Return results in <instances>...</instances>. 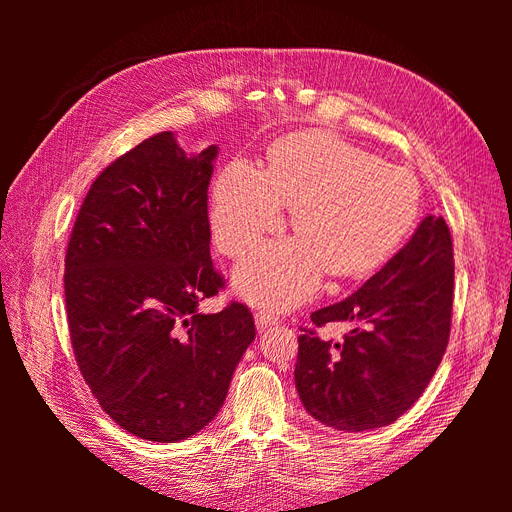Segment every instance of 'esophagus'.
<instances>
[{
	"label": "esophagus",
	"mask_w": 512,
	"mask_h": 512,
	"mask_svg": "<svg viewBox=\"0 0 512 512\" xmlns=\"http://www.w3.org/2000/svg\"><path fill=\"white\" fill-rule=\"evenodd\" d=\"M256 327L262 331V329H267V327H271V324H275L277 320V314H273V312H269V309H258L256 312Z\"/></svg>",
	"instance_id": "esophagus-1"
}]
</instances>
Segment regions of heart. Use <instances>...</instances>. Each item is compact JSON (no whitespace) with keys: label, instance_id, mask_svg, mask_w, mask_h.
<instances>
[{"label":"heart","instance_id":"b5f03b06","mask_svg":"<svg viewBox=\"0 0 512 512\" xmlns=\"http://www.w3.org/2000/svg\"><path fill=\"white\" fill-rule=\"evenodd\" d=\"M292 209L299 237L260 247L235 273L254 303L297 305L318 290L324 269L356 277L404 239L421 207L408 168L382 162L327 132L290 136L271 153L269 170L230 162L213 190L211 226L230 258L252 252Z\"/></svg>","mask_w":512,"mask_h":512}]
</instances>
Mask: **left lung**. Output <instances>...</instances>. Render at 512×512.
<instances>
[{"label":"left lung","mask_w":512,"mask_h":512,"mask_svg":"<svg viewBox=\"0 0 512 512\" xmlns=\"http://www.w3.org/2000/svg\"><path fill=\"white\" fill-rule=\"evenodd\" d=\"M453 280L451 230L427 215L359 290L312 314V327L352 322L344 339L301 329L294 384L305 410L337 431L391 425L410 410L448 346Z\"/></svg>","instance_id":"1"}]
</instances>
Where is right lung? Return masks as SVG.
<instances>
[{"instance_id":"obj_1","label":"right lung","mask_w":512,"mask_h":512,"mask_svg":"<svg viewBox=\"0 0 512 512\" xmlns=\"http://www.w3.org/2000/svg\"><path fill=\"white\" fill-rule=\"evenodd\" d=\"M215 156H185L173 132L147 138L91 183L68 243L76 363L102 410L151 442L209 425L256 337L243 303L198 312L224 288L209 254Z\"/></svg>"}]
</instances>
